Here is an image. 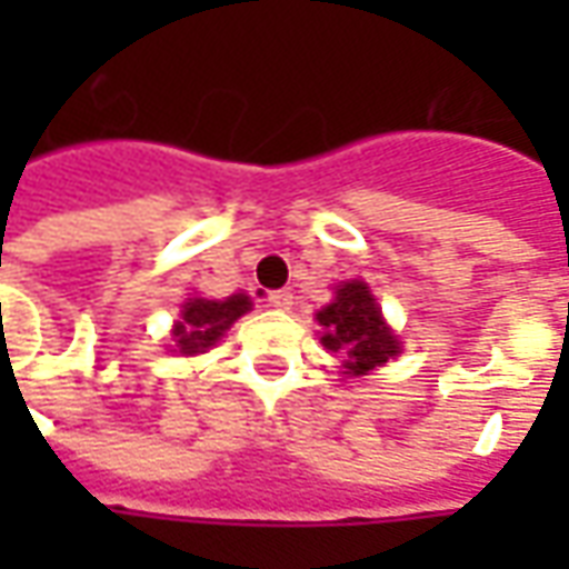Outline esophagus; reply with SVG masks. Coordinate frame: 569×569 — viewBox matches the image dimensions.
Here are the masks:
<instances>
[{"instance_id": "obj_1", "label": "esophagus", "mask_w": 569, "mask_h": 569, "mask_svg": "<svg viewBox=\"0 0 569 569\" xmlns=\"http://www.w3.org/2000/svg\"><path fill=\"white\" fill-rule=\"evenodd\" d=\"M292 301H296V296H292L289 289H273L271 296H268V305H271L273 310H289L292 308Z\"/></svg>"}]
</instances>
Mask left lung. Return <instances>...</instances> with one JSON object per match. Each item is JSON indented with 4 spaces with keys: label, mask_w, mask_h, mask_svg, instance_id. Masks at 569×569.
Returning <instances> with one entry per match:
<instances>
[{
    "label": "left lung",
    "mask_w": 569,
    "mask_h": 569,
    "mask_svg": "<svg viewBox=\"0 0 569 569\" xmlns=\"http://www.w3.org/2000/svg\"><path fill=\"white\" fill-rule=\"evenodd\" d=\"M317 320L326 329L322 347L332 353H341L345 369H350L353 375L378 369L399 353V341L383 326L375 296L369 292V286L359 280L341 286L332 305L317 313Z\"/></svg>",
    "instance_id": "left-lung-1"
}]
</instances>
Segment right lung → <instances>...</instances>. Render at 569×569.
<instances>
[{
  "mask_svg": "<svg viewBox=\"0 0 569 569\" xmlns=\"http://www.w3.org/2000/svg\"><path fill=\"white\" fill-rule=\"evenodd\" d=\"M249 310L247 296H231L224 301H207V298H191L182 308V320L176 322L173 338L179 353L186 357H194V353H203L207 347H212L224 332L228 326L243 317Z\"/></svg>",
  "mask_w": 569,
  "mask_h": 569,
  "instance_id": "right-lung-1",
  "label": "right lung"
}]
</instances>
